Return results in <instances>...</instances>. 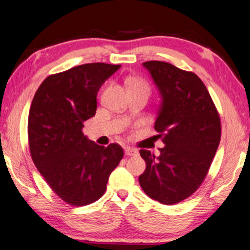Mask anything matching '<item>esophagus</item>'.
<instances>
[{
  "label": "esophagus",
  "instance_id": "34e87169",
  "mask_svg": "<svg viewBox=\"0 0 250 250\" xmlns=\"http://www.w3.org/2000/svg\"><path fill=\"white\" fill-rule=\"evenodd\" d=\"M125 154L126 156H137L138 155V150L135 148H130V147H125Z\"/></svg>",
  "mask_w": 250,
  "mask_h": 250
}]
</instances>
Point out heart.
Wrapping results in <instances>:
<instances>
[{"label": "heart", "instance_id": "heart-1", "mask_svg": "<svg viewBox=\"0 0 250 250\" xmlns=\"http://www.w3.org/2000/svg\"><path fill=\"white\" fill-rule=\"evenodd\" d=\"M129 85L130 87H138V88H144L146 89V91L149 92V85L148 83L145 80H143V78H139V77H135L132 78V80L129 81Z\"/></svg>", "mask_w": 250, "mask_h": 250}]
</instances>
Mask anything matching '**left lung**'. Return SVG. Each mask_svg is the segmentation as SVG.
Masks as SVG:
<instances>
[{"label":"left lung","mask_w":250,"mask_h":250,"mask_svg":"<svg viewBox=\"0 0 250 250\" xmlns=\"http://www.w3.org/2000/svg\"><path fill=\"white\" fill-rule=\"evenodd\" d=\"M144 66L163 98L155 130L165 147L158 157L140 149L146 169L139 183L152 200L172 206L191 196L207 177L220 144V115L196 74L159 61Z\"/></svg>","instance_id":"left-lung-1"}]
</instances>
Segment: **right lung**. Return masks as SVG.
Here are the masks:
<instances>
[{
    "mask_svg": "<svg viewBox=\"0 0 250 250\" xmlns=\"http://www.w3.org/2000/svg\"><path fill=\"white\" fill-rule=\"evenodd\" d=\"M121 65L91 62L53 74L33 96L28 118L30 155L37 169L67 204L98 201L124 157L118 144L99 146L84 136V121L94 117L96 95Z\"/></svg>",
    "mask_w": 250,
    "mask_h": 250,
    "instance_id": "add662e5",
    "label": "right lung"
}]
</instances>
